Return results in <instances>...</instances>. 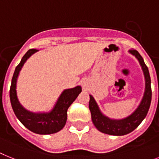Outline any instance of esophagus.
<instances>
[{
    "label": "esophagus",
    "mask_w": 159,
    "mask_h": 159,
    "mask_svg": "<svg viewBox=\"0 0 159 159\" xmlns=\"http://www.w3.org/2000/svg\"><path fill=\"white\" fill-rule=\"evenodd\" d=\"M82 87H83V89L86 88V86H87V82H86V81H83V82H82Z\"/></svg>",
    "instance_id": "obj_1"
}]
</instances>
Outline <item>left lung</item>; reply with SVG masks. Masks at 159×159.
<instances>
[{"label":"left lung","mask_w":159,"mask_h":159,"mask_svg":"<svg viewBox=\"0 0 159 159\" xmlns=\"http://www.w3.org/2000/svg\"><path fill=\"white\" fill-rule=\"evenodd\" d=\"M129 52L136 57L139 61L141 69L143 71L145 77V92L140 104L136 110L129 115V116L124 119H111L102 114L100 110L98 103L96 102L94 97L90 94V102L89 108L91 113V119L93 124L101 133L113 136H123L131 133L138 125L142 122L150 109L151 102L152 91H151V81H150V73L147 66L144 62L143 58L141 57L139 52L136 50H129Z\"/></svg>","instance_id":"left-lung-1"}]
</instances>
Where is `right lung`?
<instances>
[{"instance_id": "add662e5", "label": "right lung", "mask_w": 159, "mask_h": 159, "mask_svg": "<svg viewBox=\"0 0 159 159\" xmlns=\"http://www.w3.org/2000/svg\"><path fill=\"white\" fill-rule=\"evenodd\" d=\"M36 49H30L23 56L20 63L16 67L12 78L9 97L14 114L22 125L30 131L37 134L47 135L61 131L65 127L67 120V111L82 92V87L77 86L63 90L55 103L53 108L48 112H32L26 110L21 103L17 94V81L24 64L32 55L37 52Z\"/></svg>"}]
</instances>
